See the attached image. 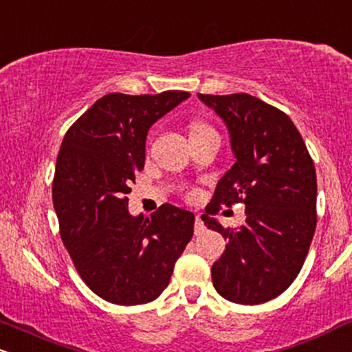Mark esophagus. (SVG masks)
<instances>
[{"mask_svg":"<svg viewBox=\"0 0 352 352\" xmlns=\"http://www.w3.org/2000/svg\"><path fill=\"white\" fill-rule=\"evenodd\" d=\"M205 231V223H203V219L200 214H197V218H195V232L197 234H200V232Z\"/></svg>","mask_w":352,"mask_h":352,"instance_id":"34e87169","label":"esophagus"}]
</instances>
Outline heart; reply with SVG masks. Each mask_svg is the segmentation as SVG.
<instances>
[{
  "mask_svg": "<svg viewBox=\"0 0 352 352\" xmlns=\"http://www.w3.org/2000/svg\"><path fill=\"white\" fill-rule=\"evenodd\" d=\"M201 129H208V128H206L205 124H201V122H193L192 124V133L193 131H201Z\"/></svg>",
  "mask_w": 352,
  "mask_h": 352,
  "instance_id": "1",
  "label": "heart"
}]
</instances>
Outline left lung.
Here are the masks:
<instances>
[{
  "label": "left lung",
  "mask_w": 352,
  "mask_h": 352,
  "mask_svg": "<svg viewBox=\"0 0 352 352\" xmlns=\"http://www.w3.org/2000/svg\"><path fill=\"white\" fill-rule=\"evenodd\" d=\"M226 124L236 162L219 179L206 211L245 205V223L224 230L228 241L211 267L214 289L241 305L269 302L297 278L316 228V172L298 129L280 109L245 93L200 95Z\"/></svg>",
  "instance_id": "obj_1"
}]
</instances>
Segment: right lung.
I'll return each instance as SVG.
<instances>
[{
  "mask_svg": "<svg viewBox=\"0 0 352 352\" xmlns=\"http://www.w3.org/2000/svg\"><path fill=\"white\" fill-rule=\"evenodd\" d=\"M188 96L109 93L62 141L52 184L60 236L80 277L107 302L157 298L193 236L192 211L164 203L151 218L133 217L126 198L144 168L151 126Z\"/></svg>",
  "mask_w": 352,
  "mask_h": 352,
  "instance_id": "obj_1",
  "label": "right lung"
}]
</instances>
